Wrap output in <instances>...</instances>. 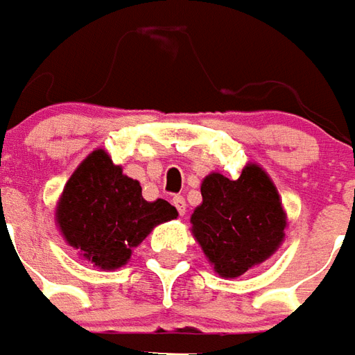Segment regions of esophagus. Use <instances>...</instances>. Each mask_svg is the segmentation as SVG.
I'll use <instances>...</instances> for the list:
<instances>
[{
	"instance_id": "obj_1",
	"label": "esophagus",
	"mask_w": 355,
	"mask_h": 355,
	"mask_svg": "<svg viewBox=\"0 0 355 355\" xmlns=\"http://www.w3.org/2000/svg\"><path fill=\"white\" fill-rule=\"evenodd\" d=\"M172 202H173V206H175V210L180 212V216H183V214L187 212V202H185V198H183L182 195L173 197Z\"/></svg>"
}]
</instances>
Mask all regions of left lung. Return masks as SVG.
I'll return each instance as SVG.
<instances>
[{
	"instance_id": "obj_1",
	"label": "left lung",
	"mask_w": 355,
	"mask_h": 355,
	"mask_svg": "<svg viewBox=\"0 0 355 355\" xmlns=\"http://www.w3.org/2000/svg\"><path fill=\"white\" fill-rule=\"evenodd\" d=\"M200 195L202 205L191 216L193 235L222 277H239L277 250L285 212L260 166L248 164L239 180L210 173Z\"/></svg>"
}]
</instances>
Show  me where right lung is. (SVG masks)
Wrapping results in <instances>:
<instances>
[{
	"label": "right lung",
	"mask_w": 355,
	"mask_h": 355,
	"mask_svg": "<svg viewBox=\"0 0 355 355\" xmlns=\"http://www.w3.org/2000/svg\"><path fill=\"white\" fill-rule=\"evenodd\" d=\"M178 210L168 200L147 202L141 185L122 173L105 150H93L64 185L57 223L70 246L101 270L124 266L132 248Z\"/></svg>",
	"instance_id": "add662e5"
}]
</instances>
